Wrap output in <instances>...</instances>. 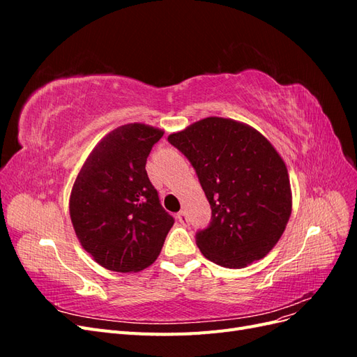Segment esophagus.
I'll return each instance as SVG.
<instances>
[{"label":"esophagus","mask_w":357,"mask_h":357,"mask_svg":"<svg viewBox=\"0 0 357 357\" xmlns=\"http://www.w3.org/2000/svg\"><path fill=\"white\" fill-rule=\"evenodd\" d=\"M177 220H178L180 225H183V226H189V219H188V215H186L185 211H181V213L177 214Z\"/></svg>","instance_id":"1"}]
</instances>
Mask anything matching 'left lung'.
Segmentation results:
<instances>
[{
    "instance_id": "left-lung-1",
    "label": "left lung",
    "mask_w": 357,
    "mask_h": 357,
    "mask_svg": "<svg viewBox=\"0 0 357 357\" xmlns=\"http://www.w3.org/2000/svg\"><path fill=\"white\" fill-rule=\"evenodd\" d=\"M195 169L211 220L195 235L201 253L226 268H244L266 256L291 213L287 168L256 129L207 117L168 137Z\"/></svg>"
}]
</instances>
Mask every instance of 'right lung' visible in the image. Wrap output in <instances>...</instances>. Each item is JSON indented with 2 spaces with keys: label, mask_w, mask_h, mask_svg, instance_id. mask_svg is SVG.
I'll list each match as a JSON object with an SVG mask.
<instances>
[{
  "label": "right lung",
  "mask_w": 357,
  "mask_h": 357,
  "mask_svg": "<svg viewBox=\"0 0 357 357\" xmlns=\"http://www.w3.org/2000/svg\"><path fill=\"white\" fill-rule=\"evenodd\" d=\"M162 135L142 123L119 126L92 150L74 181L70 215L75 235L110 271L135 273L153 264L174 225L146 171Z\"/></svg>",
  "instance_id": "obj_1"
}]
</instances>
